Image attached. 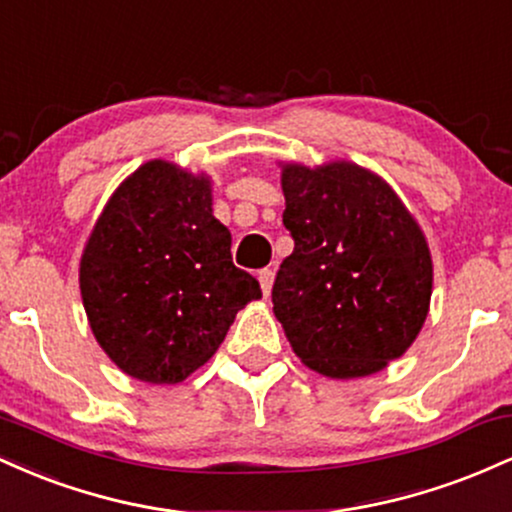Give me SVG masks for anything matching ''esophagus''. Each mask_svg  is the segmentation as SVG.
Wrapping results in <instances>:
<instances>
[{
    "label": "esophagus",
    "instance_id": "1",
    "mask_svg": "<svg viewBox=\"0 0 512 512\" xmlns=\"http://www.w3.org/2000/svg\"><path fill=\"white\" fill-rule=\"evenodd\" d=\"M257 279H260V286H262L264 296H269V293H272V284H274V272H272V269H262V272L257 274Z\"/></svg>",
    "mask_w": 512,
    "mask_h": 512
}]
</instances>
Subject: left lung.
<instances>
[{"mask_svg":"<svg viewBox=\"0 0 512 512\" xmlns=\"http://www.w3.org/2000/svg\"><path fill=\"white\" fill-rule=\"evenodd\" d=\"M293 252L272 289L296 356L327 378L378 373L414 344L433 291L424 231L383 178L349 161L281 168Z\"/></svg>","mask_w":512,"mask_h":512,"instance_id":"8db88e82","label":"left lung"}]
</instances>
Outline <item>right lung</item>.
I'll return each instance as SVG.
<instances>
[{"label":"right lung","mask_w":512,"mask_h":512,"mask_svg":"<svg viewBox=\"0 0 512 512\" xmlns=\"http://www.w3.org/2000/svg\"><path fill=\"white\" fill-rule=\"evenodd\" d=\"M79 286L101 349L151 385L182 383L204 366L238 310L262 298L255 276L233 264L207 175L161 158L134 170L105 204Z\"/></svg>","instance_id":"right-lung-1"}]
</instances>
